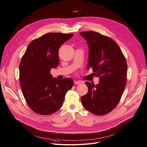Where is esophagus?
<instances>
[{
  "label": "esophagus",
  "instance_id": "1",
  "mask_svg": "<svg viewBox=\"0 0 147 147\" xmlns=\"http://www.w3.org/2000/svg\"><path fill=\"white\" fill-rule=\"evenodd\" d=\"M74 82L75 84H80L81 82L80 81H74Z\"/></svg>",
  "mask_w": 147,
  "mask_h": 147
}]
</instances>
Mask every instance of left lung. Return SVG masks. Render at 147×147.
Masks as SVG:
<instances>
[{"label":"left lung","instance_id":"1","mask_svg":"<svg viewBox=\"0 0 147 147\" xmlns=\"http://www.w3.org/2000/svg\"><path fill=\"white\" fill-rule=\"evenodd\" d=\"M80 34L88 45L87 69L92 68L99 78L96 86L86 82L88 92L81 96V103L94 115H106L115 108L124 92L127 81L126 60L112 38L92 31Z\"/></svg>","mask_w":147,"mask_h":147}]
</instances>
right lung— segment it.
Listing matches in <instances>:
<instances>
[{
    "instance_id": "add662e5",
    "label": "right lung",
    "mask_w": 147,
    "mask_h": 147,
    "mask_svg": "<svg viewBox=\"0 0 147 147\" xmlns=\"http://www.w3.org/2000/svg\"><path fill=\"white\" fill-rule=\"evenodd\" d=\"M73 34L49 32L31 42L21 60L20 82L24 97L35 113L48 115L63 104L66 92L73 86L70 78H53L51 69L57 67L59 49Z\"/></svg>"
}]
</instances>
